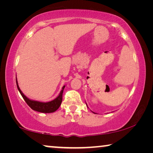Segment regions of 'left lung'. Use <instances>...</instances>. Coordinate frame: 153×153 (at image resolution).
Masks as SVG:
<instances>
[{
	"label": "left lung",
	"mask_w": 153,
	"mask_h": 153,
	"mask_svg": "<svg viewBox=\"0 0 153 153\" xmlns=\"http://www.w3.org/2000/svg\"><path fill=\"white\" fill-rule=\"evenodd\" d=\"M93 113H94V112H93Z\"/></svg>",
	"instance_id": "8db88e82"
}]
</instances>
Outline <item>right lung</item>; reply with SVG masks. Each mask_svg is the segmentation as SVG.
Segmentation results:
<instances>
[{
    "label": "right lung",
    "instance_id": "right-lung-1",
    "mask_svg": "<svg viewBox=\"0 0 153 153\" xmlns=\"http://www.w3.org/2000/svg\"><path fill=\"white\" fill-rule=\"evenodd\" d=\"M16 84L17 89L19 90L21 95L22 96L23 98H24L25 102L27 103L28 106L33 109V111H38V112L40 113H53L58 109L60 107V105L62 102V99H63V90L65 88V86H63L62 88V90H61L60 93L57 97L55 99L51 100L49 102H40L37 101V100H31L29 98H27L26 96L24 95V93L22 92V90H20L19 85H18V82L16 77Z\"/></svg>",
    "mask_w": 153,
    "mask_h": 153
}]
</instances>
